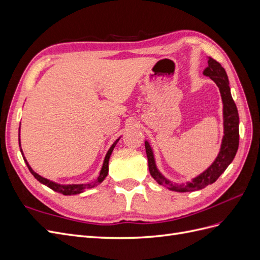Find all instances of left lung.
<instances>
[{
    "instance_id": "8db88e82",
    "label": "left lung",
    "mask_w": 260,
    "mask_h": 260,
    "mask_svg": "<svg viewBox=\"0 0 260 260\" xmlns=\"http://www.w3.org/2000/svg\"><path fill=\"white\" fill-rule=\"evenodd\" d=\"M205 76L209 77L219 88L220 94L222 98L223 103V124H224V136L222 139L221 148H220L219 155L216 160L212 162L211 166L201 174L199 177L194 178L191 182L186 184H174L160 175L157 170L154 155L151 146L148 142H145V149L148 161V169L151 176L159 184L168 187L171 191L177 192H193L196 190L206 187L207 185L214 183L215 181L221 176L222 172L228 168V166L233 160L235 154L238 152L239 147V113L237 105L232 99L229 79L224 68L219 64L217 60L209 57L208 67L203 73Z\"/></svg>"
}]
</instances>
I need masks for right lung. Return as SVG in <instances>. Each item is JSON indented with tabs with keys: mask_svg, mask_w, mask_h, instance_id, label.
I'll list each match as a JSON object with an SVG mask.
<instances>
[{
	"mask_svg": "<svg viewBox=\"0 0 260 260\" xmlns=\"http://www.w3.org/2000/svg\"><path fill=\"white\" fill-rule=\"evenodd\" d=\"M118 141H119V139L116 140L115 143L111 146V148L108 149V152H107V154H106V156H105L103 167H102V170H101V172H100V176L98 177V179H96L95 181H94V182H91V183H88V184H68V185H62V184H57V183H55V182H52V181H50V180H48V179H45V178H43V177H41V176H39V175L37 174V172H35L32 169H31V167L29 166V164H28L27 160L25 159V157H23V159H25V161H26V164H27V166H28V168H29L31 174L34 175V177H35L38 181H40L41 183H43V184H45L46 186H49L50 188H52L53 191H56V192L61 193V194H64V195L79 194V193H82V192L85 191V190H88V188H92V187H94V186H96L98 184H100L101 182H103V180L106 178V176H107V174H108V161H109V157H111V155H112V153H113V149H114L115 145L117 144ZM19 144H20V142H19ZM20 151H21V149H20ZM21 153H22V151H21Z\"/></svg>",
	"mask_w": 260,
	"mask_h": 260,
	"instance_id": "obj_1",
	"label": "right lung"
}]
</instances>
